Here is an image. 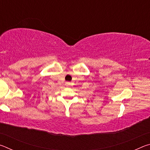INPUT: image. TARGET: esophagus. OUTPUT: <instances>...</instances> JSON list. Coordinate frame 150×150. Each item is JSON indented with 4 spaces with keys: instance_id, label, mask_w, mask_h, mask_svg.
Returning a JSON list of instances; mask_svg holds the SVG:
<instances>
[{
    "instance_id": "obj_1",
    "label": "esophagus",
    "mask_w": 150,
    "mask_h": 150,
    "mask_svg": "<svg viewBox=\"0 0 150 150\" xmlns=\"http://www.w3.org/2000/svg\"><path fill=\"white\" fill-rule=\"evenodd\" d=\"M65 85H67V86H69V85H70V83H69V82H67L65 83Z\"/></svg>"
}]
</instances>
